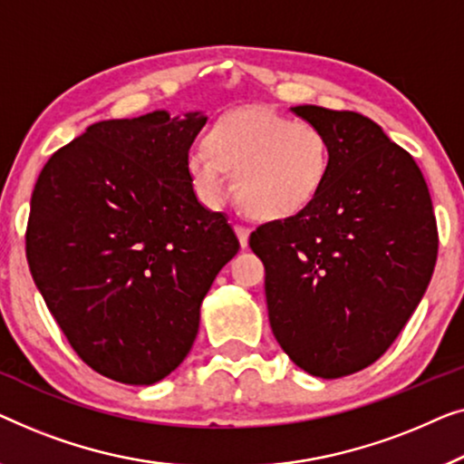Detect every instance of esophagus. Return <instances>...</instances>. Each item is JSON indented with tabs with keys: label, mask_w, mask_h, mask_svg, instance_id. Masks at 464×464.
<instances>
[{
	"label": "esophagus",
	"mask_w": 464,
	"mask_h": 464,
	"mask_svg": "<svg viewBox=\"0 0 464 464\" xmlns=\"http://www.w3.org/2000/svg\"><path fill=\"white\" fill-rule=\"evenodd\" d=\"M235 233H237V237H239V244H241V247H247V239H250V229H247V227L235 225Z\"/></svg>",
	"instance_id": "obj_1"
}]
</instances>
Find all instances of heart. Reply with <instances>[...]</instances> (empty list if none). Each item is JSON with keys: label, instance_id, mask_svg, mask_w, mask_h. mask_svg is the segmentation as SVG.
Here are the masks:
<instances>
[{"label": "heart", "instance_id": "1", "mask_svg": "<svg viewBox=\"0 0 464 464\" xmlns=\"http://www.w3.org/2000/svg\"><path fill=\"white\" fill-rule=\"evenodd\" d=\"M231 172L235 204L254 220L279 223L315 204L332 172V145L315 123L269 109L235 111L187 155L195 193L214 201Z\"/></svg>", "mask_w": 464, "mask_h": 464}]
</instances>
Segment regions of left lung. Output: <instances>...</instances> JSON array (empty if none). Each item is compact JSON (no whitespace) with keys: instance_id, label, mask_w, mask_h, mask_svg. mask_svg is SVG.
I'll use <instances>...</instances> for the list:
<instances>
[{"instance_id":"left-lung-1","label":"left lung","mask_w":464,"mask_h":464,"mask_svg":"<svg viewBox=\"0 0 464 464\" xmlns=\"http://www.w3.org/2000/svg\"><path fill=\"white\" fill-rule=\"evenodd\" d=\"M332 145L315 204L260 225L271 330L298 368L341 378L374 363L419 306L437 260L429 187L412 155L353 111L300 104Z\"/></svg>"}]
</instances>
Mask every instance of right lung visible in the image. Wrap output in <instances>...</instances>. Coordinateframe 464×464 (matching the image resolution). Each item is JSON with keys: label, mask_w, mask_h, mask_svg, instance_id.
I'll use <instances>...</instances> for the list:
<instances>
[{"label": "right lung", "mask_w": 464, "mask_h": 464, "mask_svg": "<svg viewBox=\"0 0 464 464\" xmlns=\"http://www.w3.org/2000/svg\"><path fill=\"white\" fill-rule=\"evenodd\" d=\"M206 120L153 111L92 123L35 182L31 276L75 353L111 381L153 384L179 368L201 300L239 250L187 176Z\"/></svg>", "instance_id": "add662e5"}]
</instances>
